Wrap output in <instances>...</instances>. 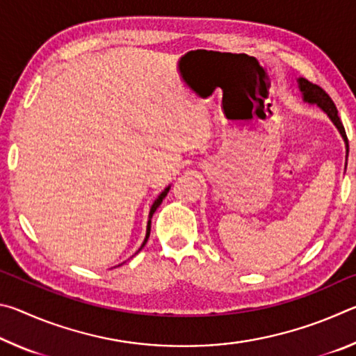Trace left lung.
I'll use <instances>...</instances> for the list:
<instances>
[{
	"label": "left lung",
	"mask_w": 356,
	"mask_h": 356,
	"mask_svg": "<svg viewBox=\"0 0 356 356\" xmlns=\"http://www.w3.org/2000/svg\"><path fill=\"white\" fill-rule=\"evenodd\" d=\"M298 88L301 94H303V100L308 102V104H316L321 110H323L325 113L328 114V118L333 120V124L336 125V129L339 130L341 136L344 138L346 141V147H347V154H348V141H347V135H346V130H344V125H342L339 116H337V110H336V105L333 104V100L330 99V95L323 91L321 86H317V84L311 83L308 80H305V78H298Z\"/></svg>",
	"instance_id": "obj_1"
}]
</instances>
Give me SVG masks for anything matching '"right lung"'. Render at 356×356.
<instances>
[{"mask_svg":"<svg viewBox=\"0 0 356 356\" xmlns=\"http://www.w3.org/2000/svg\"><path fill=\"white\" fill-rule=\"evenodd\" d=\"M170 188H171V186H166V188L163 190V191H161L160 193V196L159 197H156V200L154 201V204H152V207H150V212H149V221H147V231H146V238H144V242H143V245H141V248L140 250H138V251H141L143 250V246L144 245H146V242H147V238H149V234H150V218H152V215H154V212H155V210L156 209H159V206H160V204H161V201H163L165 200V196L168 195V191H170ZM136 251V252H138Z\"/></svg>","mask_w":356,"mask_h":356,"instance_id":"obj_1","label":"right lung"}]
</instances>
